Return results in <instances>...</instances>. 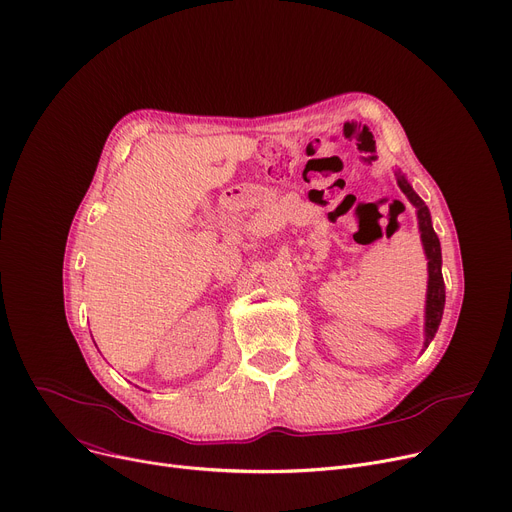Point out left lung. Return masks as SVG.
I'll return each mask as SVG.
<instances>
[{"label":"left lung","instance_id":"left-lung-1","mask_svg":"<svg viewBox=\"0 0 512 512\" xmlns=\"http://www.w3.org/2000/svg\"><path fill=\"white\" fill-rule=\"evenodd\" d=\"M398 186L406 194V199L416 209L418 217V229H420V240L422 248L428 260V287H426V305H424V348H428L430 340L435 338L441 320H443V309H445V281H443V256H441V242L437 238L435 229H432L430 211L424 205V201L414 192L406 176L398 170ZM422 348V350H424Z\"/></svg>","mask_w":512,"mask_h":512}]
</instances>
